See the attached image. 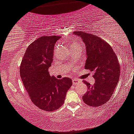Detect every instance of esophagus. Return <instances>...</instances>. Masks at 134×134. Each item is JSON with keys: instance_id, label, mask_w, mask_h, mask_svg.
<instances>
[{"instance_id": "34e87169", "label": "esophagus", "mask_w": 134, "mask_h": 134, "mask_svg": "<svg viewBox=\"0 0 134 134\" xmlns=\"http://www.w3.org/2000/svg\"><path fill=\"white\" fill-rule=\"evenodd\" d=\"M79 81V80H76V79H74V80H72V83H73V84H76L77 83V82Z\"/></svg>"}]
</instances>
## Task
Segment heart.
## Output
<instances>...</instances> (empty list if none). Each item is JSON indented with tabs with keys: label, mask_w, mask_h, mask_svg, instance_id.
<instances>
[{
	"label": "heart",
	"mask_w": 134,
	"mask_h": 134,
	"mask_svg": "<svg viewBox=\"0 0 134 134\" xmlns=\"http://www.w3.org/2000/svg\"><path fill=\"white\" fill-rule=\"evenodd\" d=\"M74 47H81V46L79 45L77 43H73L72 45V48H74Z\"/></svg>",
	"instance_id": "obj_1"
}]
</instances>
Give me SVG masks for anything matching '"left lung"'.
<instances>
[{
	"mask_svg": "<svg viewBox=\"0 0 134 134\" xmlns=\"http://www.w3.org/2000/svg\"><path fill=\"white\" fill-rule=\"evenodd\" d=\"M85 43L86 49L85 69L93 72V85L83 81L88 91L83 96V101L91 107H100L109 101L114 93L120 77V64L111 46L95 35L84 31H75Z\"/></svg>",
	"mask_w": 134,
	"mask_h": 134,
	"instance_id": "1",
	"label": "left lung"
}]
</instances>
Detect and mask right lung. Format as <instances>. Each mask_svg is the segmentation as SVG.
<instances>
[{"label":"right lung","instance_id":"right-lung-1","mask_svg":"<svg viewBox=\"0 0 134 134\" xmlns=\"http://www.w3.org/2000/svg\"><path fill=\"white\" fill-rule=\"evenodd\" d=\"M59 36H43L28 46L20 68L24 87L35 106L46 111H54L64 103L72 79L61 80L51 76L54 44Z\"/></svg>","mask_w":134,"mask_h":134}]
</instances>
